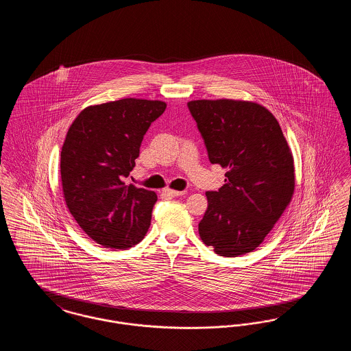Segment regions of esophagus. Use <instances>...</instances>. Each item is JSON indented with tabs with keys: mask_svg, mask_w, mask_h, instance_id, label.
I'll return each instance as SVG.
<instances>
[{
	"mask_svg": "<svg viewBox=\"0 0 351 351\" xmlns=\"http://www.w3.org/2000/svg\"><path fill=\"white\" fill-rule=\"evenodd\" d=\"M163 193L168 196V197H176V196H182L185 192L184 191H173V189L166 188V189H163Z\"/></svg>",
	"mask_w": 351,
	"mask_h": 351,
	"instance_id": "1",
	"label": "esophagus"
}]
</instances>
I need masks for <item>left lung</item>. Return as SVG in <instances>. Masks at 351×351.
<instances>
[{"label":"left lung","mask_w":351,"mask_h":351,"mask_svg":"<svg viewBox=\"0 0 351 351\" xmlns=\"http://www.w3.org/2000/svg\"><path fill=\"white\" fill-rule=\"evenodd\" d=\"M188 109L212 165L228 168L208 191L201 239L222 256L255 250L283 215L295 189L293 158L279 122L250 101L196 100Z\"/></svg>","instance_id":"1"}]
</instances>
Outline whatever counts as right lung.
<instances>
[{
    "label": "right lung",
    "mask_w": 351,
    "mask_h": 351,
    "mask_svg": "<svg viewBox=\"0 0 351 351\" xmlns=\"http://www.w3.org/2000/svg\"><path fill=\"white\" fill-rule=\"evenodd\" d=\"M163 101L122 99L85 108L68 130L60 154L63 193L89 238L109 249L143 239L155 192L128 185L143 135L166 110Z\"/></svg>",
    "instance_id": "obj_1"
}]
</instances>
